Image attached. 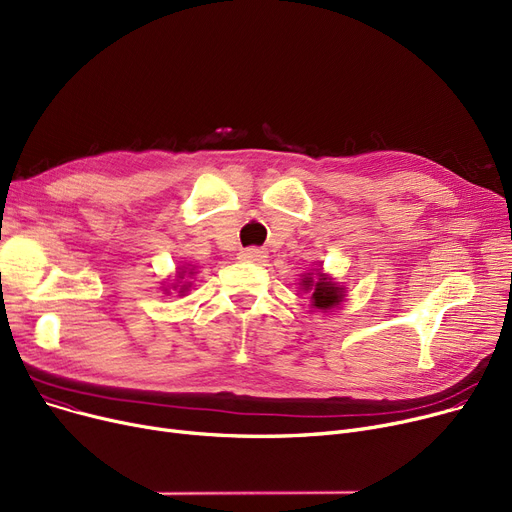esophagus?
Instances as JSON below:
<instances>
[{"label":"esophagus","instance_id":"1","mask_svg":"<svg viewBox=\"0 0 512 512\" xmlns=\"http://www.w3.org/2000/svg\"><path fill=\"white\" fill-rule=\"evenodd\" d=\"M238 259L240 261H247V263H263L267 259V253L261 251V249H255V247H249V249H242L238 253Z\"/></svg>","mask_w":512,"mask_h":512}]
</instances>
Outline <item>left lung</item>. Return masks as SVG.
<instances>
[{"label":"left lung","instance_id":"obj_1","mask_svg":"<svg viewBox=\"0 0 512 512\" xmlns=\"http://www.w3.org/2000/svg\"><path fill=\"white\" fill-rule=\"evenodd\" d=\"M301 288L307 292L311 290V307L324 313L344 301V288L321 272H317V278H313V274H305Z\"/></svg>","mask_w":512,"mask_h":512}]
</instances>
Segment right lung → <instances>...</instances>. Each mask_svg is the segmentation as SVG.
<instances>
[{
    "label": "right lung",
    "mask_w": 512,
    "mask_h": 512,
    "mask_svg": "<svg viewBox=\"0 0 512 512\" xmlns=\"http://www.w3.org/2000/svg\"><path fill=\"white\" fill-rule=\"evenodd\" d=\"M184 274H186V270H182V272H178V278H180V280H182V278H184ZM193 274H195V272H193V270H188V276H193ZM176 286H178V284H176ZM176 286H174V288H176ZM188 288H191V282H184V284H182V286H180V290H178V292H180V294H184V292H186V290H188Z\"/></svg>",
    "instance_id": "add662e5"
}]
</instances>
